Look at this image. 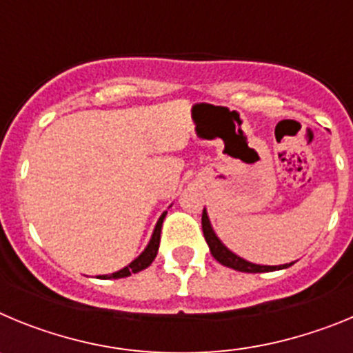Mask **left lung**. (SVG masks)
Returning <instances> with one entry per match:
<instances>
[{
  "label": "left lung",
  "instance_id": "obj_1",
  "mask_svg": "<svg viewBox=\"0 0 353 353\" xmlns=\"http://www.w3.org/2000/svg\"><path fill=\"white\" fill-rule=\"evenodd\" d=\"M201 228H203V235H205V240H207L208 249H210L212 252V256L219 261L221 265L230 267V269L233 270H239V272H249V274L274 272V270L288 269V267H292V265L295 263V261H292V263H285V265H258V263H252V261L244 260V258H240L239 254H235V252L232 251V249H228L226 245L223 244V240H221L219 236H217V233L214 232L207 208H203V215H201Z\"/></svg>",
  "mask_w": 353,
  "mask_h": 353
}]
</instances>
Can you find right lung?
I'll return each instance as SVG.
<instances>
[{"label":"right lung","instance_id":"add662e5","mask_svg":"<svg viewBox=\"0 0 353 353\" xmlns=\"http://www.w3.org/2000/svg\"><path fill=\"white\" fill-rule=\"evenodd\" d=\"M168 210L162 212L161 217H159L157 224H155L154 228V233H152V239H150V242L146 244L145 251L139 254L136 260L130 261L127 267H123V269L117 270V272L113 274H105V276H99L101 279H120V277H129L130 274H136V272H141L143 269H146V267H150L152 265V261L155 260V256H157V251H159V242H161V228H162V221H164V217H166Z\"/></svg>","mask_w":353,"mask_h":353}]
</instances>
